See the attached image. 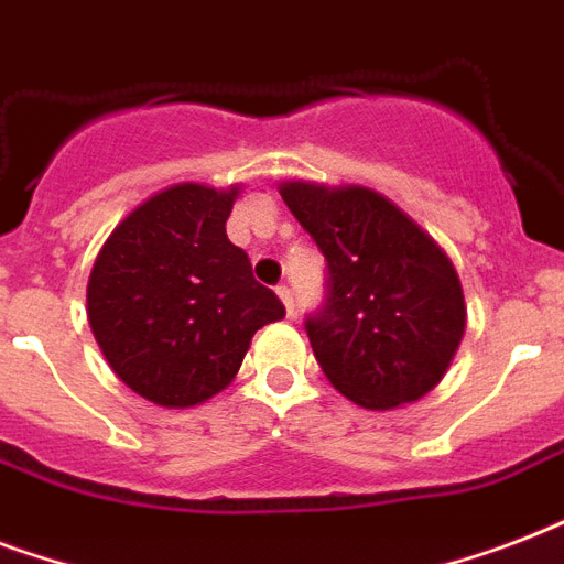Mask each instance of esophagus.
Listing matches in <instances>:
<instances>
[{
	"mask_svg": "<svg viewBox=\"0 0 564 564\" xmlns=\"http://www.w3.org/2000/svg\"><path fill=\"white\" fill-rule=\"evenodd\" d=\"M278 299L283 301V307H286V313H295V301H292V290L290 286H286V283H281V286H278Z\"/></svg>",
	"mask_w": 564,
	"mask_h": 564,
	"instance_id": "esophagus-1",
	"label": "esophagus"
}]
</instances>
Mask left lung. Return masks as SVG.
I'll return each mask as SVG.
<instances>
[{"label":"left lung","instance_id":"1","mask_svg":"<svg viewBox=\"0 0 564 564\" xmlns=\"http://www.w3.org/2000/svg\"><path fill=\"white\" fill-rule=\"evenodd\" d=\"M281 195L327 260V299L304 322L327 380L366 410L424 398L465 334L454 263L375 189L292 181Z\"/></svg>","mask_w":564,"mask_h":564}]
</instances>
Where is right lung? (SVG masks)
<instances>
[{
	"instance_id": "add662e5",
	"label": "right lung",
	"mask_w": 564,
	"mask_h": 564,
	"mask_svg": "<svg viewBox=\"0 0 564 564\" xmlns=\"http://www.w3.org/2000/svg\"><path fill=\"white\" fill-rule=\"evenodd\" d=\"M239 187L175 184L119 221L87 283L105 360L145 401L184 410L237 377L251 336L286 316L225 234Z\"/></svg>"
}]
</instances>
